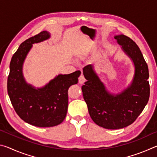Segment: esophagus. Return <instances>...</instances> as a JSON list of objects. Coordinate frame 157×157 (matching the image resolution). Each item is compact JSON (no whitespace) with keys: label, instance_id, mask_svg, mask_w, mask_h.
<instances>
[{"label":"esophagus","instance_id":"obj_1","mask_svg":"<svg viewBox=\"0 0 157 157\" xmlns=\"http://www.w3.org/2000/svg\"><path fill=\"white\" fill-rule=\"evenodd\" d=\"M86 78H85V77H84V75H80V76L79 77V83L80 84H84L85 82H86Z\"/></svg>","mask_w":157,"mask_h":157}]
</instances>
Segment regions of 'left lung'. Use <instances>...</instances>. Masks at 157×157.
Wrapping results in <instances>:
<instances>
[{"label": "left lung", "mask_w": 157, "mask_h": 157, "mask_svg": "<svg viewBox=\"0 0 157 157\" xmlns=\"http://www.w3.org/2000/svg\"><path fill=\"white\" fill-rule=\"evenodd\" d=\"M115 39L134 63L131 85L120 94H109L89 64L83 68L87 81L82 86L91 119L98 125L109 129L124 128L134 123L147 105L150 91L147 64L139 46L124 34Z\"/></svg>", "instance_id": "1"}]
</instances>
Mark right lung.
<instances>
[{"label":"right lung","instance_id":"1","mask_svg":"<svg viewBox=\"0 0 157 157\" xmlns=\"http://www.w3.org/2000/svg\"><path fill=\"white\" fill-rule=\"evenodd\" d=\"M46 31L28 39L13 55L7 78V93L18 116L25 123L39 127L62 123L68 109V90L78 82L81 72L59 75L44 88L36 89L26 83L22 74L23 61L34 43L48 39Z\"/></svg>","mask_w":157,"mask_h":157}]
</instances>
